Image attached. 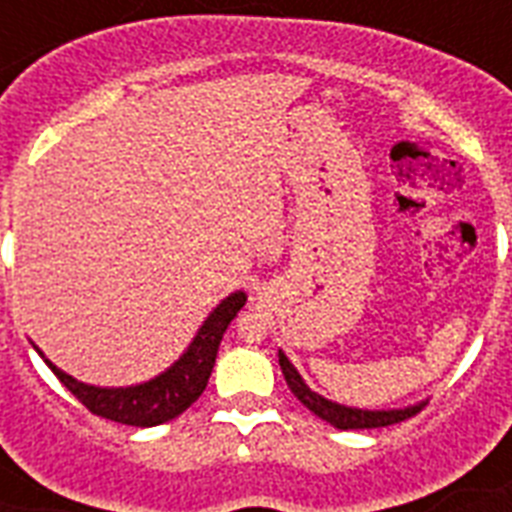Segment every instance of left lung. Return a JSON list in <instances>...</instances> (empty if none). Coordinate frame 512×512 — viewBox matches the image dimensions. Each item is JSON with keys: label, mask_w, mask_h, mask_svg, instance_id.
Segmentation results:
<instances>
[{"label": "left lung", "mask_w": 512, "mask_h": 512, "mask_svg": "<svg viewBox=\"0 0 512 512\" xmlns=\"http://www.w3.org/2000/svg\"><path fill=\"white\" fill-rule=\"evenodd\" d=\"M279 366L281 372H284V380H287L289 390L297 396V401L308 406L313 414H319L321 420H327L329 425H335L337 430H369L385 428V425H396V422L412 417V414L425 404V401H420V404L404 406V409H358V406L337 404V401H329V398L319 396L316 390H311L305 385V380L300 377V372H297L295 364L289 361L284 350H279Z\"/></svg>", "instance_id": "1"}]
</instances>
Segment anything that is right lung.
I'll return each mask as SVG.
<instances>
[{"instance_id": "add662e5", "label": "right lung", "mask_w": 512, "mask_h": 512, "mask_svg": "<svg viewBox=\"0 0 512 512\" xmlns=\"http://www.w3.org/2000/svg\"><path fill=\"white\" fill-rule=\"evenodd\" d=\"M244 305H247V292H241V289L231 292L204 319L191 345L183 350V356L177 358L175 364L167 366L162 374H156L151 380L127 385V388H100V385L79 382L76 377H71V374L52 364L36 345L34 348L44 358V364L55 372V377L92 414L122 422V425H135V428H154V425L175 420L177 414H183L204 393L212 366H215L220 340H223L225 329L236 319V313Z\"/></svg>"}]
</instances>
